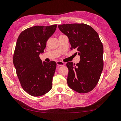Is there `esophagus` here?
Wrapping results in <instances>:
<instances>
[{
    "instance_id": "34e87169",
    "label": "esophagus",
    "mask_w": 121,
    "mask_h": 121,
    "mask_svg": "<svg viewBox=\"0 0 121 121\" xmlns=\"http://www.w3.org/2000/svg\"><path fill=\"white\" fill-rule=\"evenodd\" d=\"M57 65L59 66H63L64 65L65 63L63 62H62L60 61H58L57 62Z\"/></svg>"
}]
</instances>
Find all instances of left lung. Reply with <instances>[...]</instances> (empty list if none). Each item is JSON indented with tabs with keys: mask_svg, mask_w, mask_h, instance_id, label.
<instances>
[{
	"mask_svg": "<svg viewBox=\"0 0 121 121\" xmlns=\"http://www.w3.org/2000/svg\"><path fill=\"white\" fill-rule=\"evenodd\" d=\"M67 36L71 49H76L80 57L78 63H66L69 69L67 84L81 94L91 91L97 85L103 69V46L97 32L84 23L59 25Z\"/></svg>",
	"mask_w": 121,
	"mask_h": 121,
	"instance_id": "obj_1",
	"label": "left lung"
}]
</instances>
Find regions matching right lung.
<instances>
[{
  "label": "right lung",
  "instance_id": "1",
  "mask_svg": "<svg viewBox=\"0 0 121 121\" xmlns=\"http://www.w3.org/2000/svg\"><path fill=\"white\" fill-rule=\"evenodd\" d=\"M57 26L30 27L22 31L17 40L13 63L23 90L34 97L44 95L52 88L57 64L53 61L42 62L39 55L44 52L46 41Z\"/></svg>",
  "mask_w": 121,
  "mask_h": 121
}]
</instances>
